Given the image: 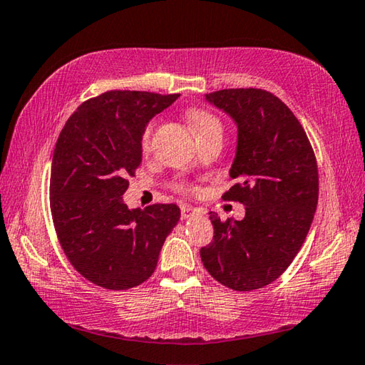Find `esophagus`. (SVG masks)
I'll return each instance as SVG.
<instances>
[{
    "label": "esophagus",
    "instance_id": "34e87169",
    "mask_svg": "<svg viewBox=\"0 0 365 365\" xmlns=\"http://www.w3.org/2000/svg\"><path fill=\"white\" fill-rule=\"evenodd\" d=\"M180 212H182V218H191V217L201 214L200 209L191 207V205H183V207L180 209Z\"/></svg>",
    "mask_w": 365,
    "mask_h": 365
}]
</instances>
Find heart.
Instances as JSON below:
<instances>
[{
    "mask_svg": "<svg viewBox=\"0 0 365 365\" xmlns=\"http://www.w3.org/2000/svg\"><path fill=\"white\" fill-rule=\"evenodd\" d=\"M188 119L191 125H193V129L196 132L197 137H201L204 134H207V132L210 130H222V124L218 119L210 115L209 111H204V110H200V108H193L188 111ZM153 129H155V124L151 123L148 124L147 128H145V132H143V137H142V147L143 150H148L150 145H151V137H153ZM178 190H183L187 191L188 187L185 183H180L177 185Z\"/></svg>",
    "mask_w": 365,
    "mask_h": 365,
    "instance_id": "1",
    "label": "heart"
}]
</instances>
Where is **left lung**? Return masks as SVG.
Returning a JSON list of instances; mask_svg holds the SVG:
<instances>
[{"label":"left lung","instance_id":"1","mask_svg":"<svg viewBox=\"0 0 365 365\" xmlns=\"http://www.w3.org/2000/svg\"><path fill=\"white\" fill-rule=\"evenodd\" d=\"M205 101L237 125L230 169L237 183L223 200L242 202L246 217L222 222L210 212L214 237L201 260L223 286L262 289L287 269L313 223L319 196L314 151L295 115L268 91L223 89Z\"/></svg>","mask_w":365,"mask_h":365}]
</instances>
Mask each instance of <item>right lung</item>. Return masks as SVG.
Instances as JSON below:
<instances>
[{
	"mask_svg": "<svg viewBox=\"0 0 365 365\" xmlns=\"http://www.w3.org/2000/svg\"><path fill=\"white\" fill-rule=\"evenodd\" d=\"M178 94L108 91L65 123L51 168V212L65 255L97 286L125 290L153 274L165 237L180 220L175 204L129 209L128 177L142 164L150 119Z\"/></svg>",
	"mask_w": 365,
	"mask_h": 365,
	"instance_id": "right-lung-1",
	"label": "right lung"
}]
</instances>
